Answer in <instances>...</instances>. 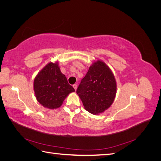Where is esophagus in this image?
I'll list each match as a JSON object with an SVG mask.
<instances>
[{"mask_svg": "<svg viewBox=\"0 0 161 161\" xmlns=\"http://www.w3.org/2000/svg\"><path fill=\"white\" fill-rule=\"evenodd\" d=\"M73 88H74V89H75V90L76 91V89H77V85H76V84L73 85Z\"/></svg>", "mask_w": 161, "mask_h": 161, "instance_id": "obj_1", "label": "esophagus"}]
</instances>
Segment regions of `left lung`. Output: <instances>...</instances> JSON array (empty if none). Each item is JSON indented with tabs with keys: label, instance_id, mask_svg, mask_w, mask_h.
<instances>
[{
	"label": "left lung",
	"instance_id": "8db88e82",
	"mask_svg": "<svg viewBox=\"0 0 161 161\" xmlns=\"http://www.w3.org/2000/svg\"><path fill=\"white\" fill-rule=\"evenodd\" d=\"M116 91L114 74L105 62L97 60L81 80L76 93L86 111L92 114H99L113 103Z\"/></svg>",
	"mask_w": 161,
	"mask_h": 161
}]
</instances>
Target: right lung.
Instances as JSON below:
<instances>
[{
    "instance_id": "obj_1",
    "label": "right lung",
    "mask_w": 161,
    "mask_h": 161,
    "mask_svg": "<svg viewBox=\"0 0 161 161\" xmlns=\"http://www.w3.org/2000/svg\"><path fill=\"white\" fill-rule=\"evenodd\" d=\"M37 101L44 108L57 109L75 89L61 72L58 62H50L38 73L33 82Z\"/></svg>"
}]
</instances>
